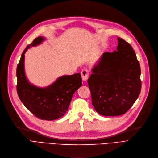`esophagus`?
Listing matches in <instances>:
<instances>
[{
  "instance_id": "34e87169",
  "label": "esophagus",
  "mask_w": 158,
  "mask_h": 158,
  "mask_svg": "<svg viewBox=\"0 0 158 158\" xmlns=\"http://www.w3.org/2000/svg\"><path fill=\"white\" fill-rule=\"evenodd\" d=\"M89 71L87 69H83L81 72V78L84 81H86L88 78H89Z\"/></svg>"
}]
</instances>
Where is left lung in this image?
<instances>
[{
    "label": "left lung",
    "instance_id": "8db88e82",
    "mask_svg": "<svg viewBox=\"0 0 158 158\" xmlns=\"http://www.w3.org/2000/svg\"><path fill=\"white\" fill-rule=\"evenodd\" d=\"M118 40L116 51L104 52L87 80L93 106L102 116L125 114L141 91V69L136 55L130 44L121 38Z\"/></svg>",
    "mask_w": 158,
    "mask_h": 158
}]
</instances>
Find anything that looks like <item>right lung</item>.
Returning a JSON list of instances; mask_svg holds the SVG:
<instances>
[{
	"instance_id": "obj_1",
	"label": "right lung",
	"mask_w": 158,
	"mask_h": 158,
	"mask_svg": "<svg viewBox=\"0 0 158 158\" xmlns=\"http://www.w3.org/2000/svg\"><path fill=\"white\" fill-rule=\"evenodd\" d=\"M39 36L29 44L22 53L17 68V91L25 107L36 117L44 120L61 118L68 110L73 94L81 86L80 73L64 75L51 85L40 88L28 81L24 72V54L30 47L36 46L44 40Z\"/></svg>"
}]
</instances>
